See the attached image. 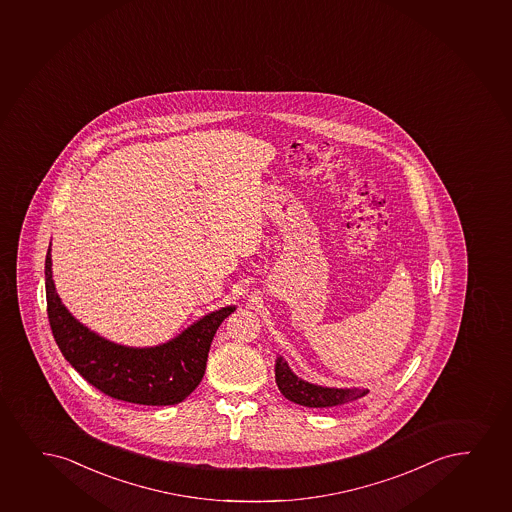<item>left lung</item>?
<instances>
[{
	"instance_id": "obj_1",
	"label": "left lung",
	"mask_w": 512,
	"mask_h": 512,
	"mask_svg": "<svg viewBox=\"0 0 512 512\" xmlns=\"http://www.w3.org/2000/svg\"><path fill=\"white\" fill-rule=\"evenodd\" d=\"M275 377H277V386H279L280 393L287 400L299 403V405H305V407H336V405L355 402L358 398H362V396L369 393L367 389L322 388V386H315V384H310V382L301 381L299 377L292 374L284 358L277 360Z\"/></svg>"
}]
</instances>
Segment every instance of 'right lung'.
Wrapping results in <instances>:
<instances>
[{
	"label": "right lung",
	"instance_id": "right-lung-1",
	"mask_svg": "<svg viewBox=\"0 0 512 512\" xmlns=\"http://www.w3.org/2000/svg\"><path fill=\"white\" fill-rule=\"evenodd\" d=\"M45 279L48 320L65 360L104 395L138 405H175L185 400L206 372L216 330L235 310L228 306L209 313L156 348H124L93 334L65 310L53 285L50 249Z\"/></svg>",
	"mask_w": 512,
	"mask_h": 512
}]
</instances>
